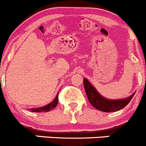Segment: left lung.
Masks as SVG:
<instances>
[{
	"label": "left lung",
	"mask_w": 146,
	"mask_h": 146,
	"mask_svg": "<svg viewBox=\"0 0 146 146\" xmlns=\"http://www.w3.org/2000/svg\"><path fill=\"white\" fill-rule=\"evenodd\" d=\"M83 81L85 93H86L90 104L96 109L104 112H113L121 110L130 102L132 97L134 96L135 93V92L129 97L124 98V99H107V98L103 97L96 90V88L90 83L89 81L86 78H84Z\"/></svg>",
	"instance_id": "left-lung-1"
}]
</instances>
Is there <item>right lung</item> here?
<instances>
[{
    "mask_svg": "<svg viewBox=\"0 0 146 146\" xmlns=\"http://www.w3.org/2000/svg\"><path fill=\"white\" fill-rule=\"evenodd\" d=\"M58 93L57 94L56 97L55 98V99L52 101L51 103H50L48 105L45 106L40 107V108H36V109H28V110H30L33 112H46L52 110L53 109H54L55 107L56 106V105L58 104Z\"/></svg>",
    "mask_w": 146,
    "mask_h": 146,
    "instance_id": "1",
    "label": "right lung"
}]
</instances>
